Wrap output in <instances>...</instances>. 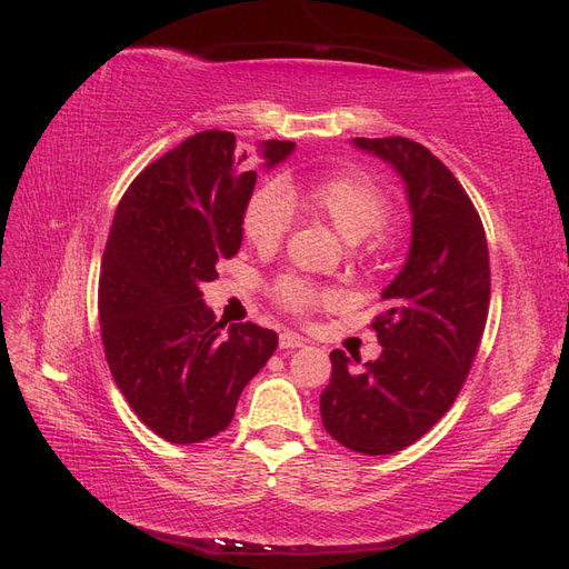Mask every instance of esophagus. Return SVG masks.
Instances as JSON below:
<instances>
[{"instance_id": "1", "label": "esophagus", "mask_w": 569, "mask_h": 569, "mask_svg": "<svg viewBox=\"0 0 569 569\" xmlns=\"http://www.w3.org/2000/svg\"><path fill=\"white\" fill-rule=\"evenodd\" d=\"M305 343H308V341H305L302 337H298V333H293V331H283L281 337H279V346L281 348H300Z\"/></svg>"}]
</instances>
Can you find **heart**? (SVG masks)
I'll use <instances>...</instances> for the list:
<instances>
[{"mask_svg":"<svg viewBox=\"0 0 569 569\" xmlns=\"http://www.w3.org/2000/svg\"><path fill=\"white\" fill-rule=\"evenodd\" d=\"M293 209L329 223L346 242H360L385 226L389 197L372 178L360 172L329 174L310 184L290 180L264 184L254 189L242 209L247 242L259 252L276 250L293 221ZM271 296L283 310L298 317H308L319 308H331L339 302V290L317 286L293 273L279 276L271 286Z\"/></svg>","mask_w":569,"mask_h":569,"instance_id":"heart-1","label":"heart"}]
</instances>
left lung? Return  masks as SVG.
I'll return each instance as SVG.
<instances>
[{
    "instance_id": "1",
    "label": "left lung",
    "mask_w": 569,
    "mask_h": 569,
    "mask_svg": "<svg viewBox=\"0 0 569 569\" xmlns=\"http://www.w3.org/2000/svg\"><path fill=\"white\" fill-rule=\"evenodd\" d=\"M395 168L413 213L409 259L370 325L382 356L356 370L331 351V380L319 399L333 440L368 457L420 440L449 409L483 339L490 305L486 230L469 194L440 158L406 137L353 139Z\"/></svg>"
}]
</instances>
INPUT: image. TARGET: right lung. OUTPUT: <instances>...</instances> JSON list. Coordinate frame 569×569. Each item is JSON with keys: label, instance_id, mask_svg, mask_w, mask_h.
<instances>
[{"label": "right lung", "instance_id": "1", "mask_svg": "<svg viewBox=\"0 0 569 569\" xmlns=\"http://www.w3.org/2000/svg\"><path fill=\"white\" fill-rule=\"evenodd\" d=\"M293 141H267V168ZM257 182L236 134L184 139L127 187L114 211L98 281L100 337L114 385L146 428L192 445L226 430L247 382L267 366L279 333L218 322L201 283L236 257L242 209Z\"/></svg>", "mask_w": 569, "mask_h": 569}]
</instances>
